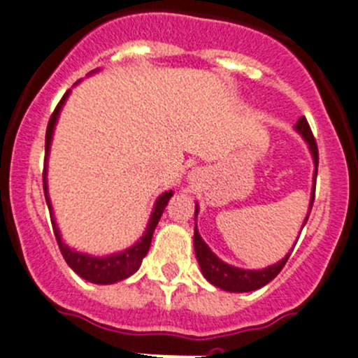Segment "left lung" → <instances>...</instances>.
<instances>
[{"instance_id":"8db88e82","label":"left lung","mask_w":358,"mask_h":358,"mask_svg":"<svg viewBox=\"0 0 358 358\" xmlns=\"http://www.w3.org/2000/svg\"><path fill=\"white\" fill-rule=\"evenodd\" d=\"M296 131L305 138V142L308 143L310 147V152H312L313 162H315V173H313V182L317 178V166H319V149H317V142L312 135V129H310L308 121L305 117H299V121L296 122ZM313 199H315V183H313V192H312V201H310V209H308V215H306L305 222H303V227L305 223L308 222V216L310 211H312V206H313ZM197 211H199V206L196 204V216ZM194 249H196V256H197V262H199L201 270H202V275L213 284V286L220 287L223 291H230V292H249V291H256L259 287L266 286L270 280L275 279L277 275L280 273V270L284 268L286 265L287 258L291 256L286 255V258L280 259L279 263L272 266H266L263 270H243V268H237V266L229 265V263L222 262L211 249L208 248V244L201 239L199 232H197V225L194 229Z\"/></svg>"}]
</instances>
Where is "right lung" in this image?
<instances>
[{
    "label": "right lung",
    "instance_id": "1",
    "mask_svg": "<svg viewBox=\"0 0 358 358\" xmlns=\"http://www.w3.org/2000/svg\"><path fill=\"white\" fill-rule=\"evenodd\" d=\"M69 92L62 96V100L59 102V106L55 107L53 110L52 117L48 121V128H46V136H45V169H43V190H45V199L46 204H48L50 213H52V204H50V197H48V185H46V161H48V152H50V145H52V135L53 129H55V122L59 119L60 109H62L64 102H66ZM173 190H168L162 196H159V199L156 201V206H154L152 216L149 220V225H147L145 234L142 236V239L135 244V246L124 249L121 252H115V255L110 256H90L85 255V252H78L74 249H71L66 243L62 241V236H60L59 229H57L55 220L52 218V225H53V234H55L57 244H59L60 252H62L64 259L67 262V265L78 273L79 277H83L85 280H90L93 284H114L119 282L122 279H128L129 275L136 272L142 265V259L145 258V255L149 252L150 243H152V234L156 230L159 220H161L162 211H164L166 204L168 201L171 199Z\"/></svg>",
    "mask_w": 358,
    "mask_h": 358
}]
</instances>
